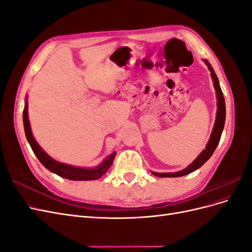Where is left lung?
Wrapping results in <instances>:
<instances>
[{"label":"left lung","instance_id":"left-lung-1","mask_svg":"<svg viewBox=\"0 0 252 252\" xmlns=\"http://www.w3.org/2000/svg\"><path fill=\"white\" fill-rule=\"evenodd\" d=\"M204 63L207 65L208 69L210 71L211 78H212V81H213V86H215L216 93H217V100H218V103H217V105H218L217 118H216V122H215V126H213L212 132H211V135H210V139H209L207 145H206L205 149L200 154V156L197 157L188 167H186L185 169H183V170L178 171V172H172V173H158V172L152 171V174L157 175V177H159V178L183 177V175L189 174V173L195 171L196 169H199L202 165H204L210 158V157L212 156L213 152H215V150L218 146V144L220 140V135H222V132H223L224 125H225V119H226L225 100H224V96H223L222 89H220V86L218 77H217L215 70H213L212 66L210 65V63L208 62L207 60H204Z\"/></svg>","mask_w":252,"mask_h":252}]
</instances>
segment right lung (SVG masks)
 Masks as SVG:
<instances>
[{"instance_id": "add662e5", "label": "right lung", "mask_w": 252, "mask_h": 252, "mask_svg": "<svg viewBox=\"0 0 252 252\" xmlns=\"http://www.w3.org/2000/svg\"><path fill=\"white\" fill-rule=\"evenodd\" d=\"M23 123H24L26 139L30 145V147H32V151L34 152V155L36 156V158H39V161L42 163L44 167H46L49 171L58 174L61 178L72 180V181L97 180L98 178H101L103 174L107 172V170L112 165L114 157H116V154H117L116 151H113L108 158H106L100 165L94 167V168H82V167L67 165L64 163H60L56 161V159H53L51 157H49L46 152L40 147V145L37 144V142L34 140L32 135V128H30L29 120H28L27 98H26L24 111H23Z\"/></svg>"}]
</instances>
